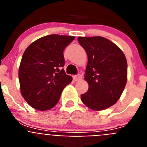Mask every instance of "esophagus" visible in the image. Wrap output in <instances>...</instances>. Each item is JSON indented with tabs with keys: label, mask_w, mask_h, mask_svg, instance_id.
<instances>
[{
	"label": "esophagus",
	"mask_w": 147,
	"mask_h": 147,
	"mask_svg": "<svg viewBox=\"0 0 147 147\" xmlns=\"http://www.w3.org/2000/svg\"><path fill=\"white\" fill-rule=\"evenodd\" d=\"M74 81H76V82H77V81H80V80H81L82 79V76L81 74H77V75H76V76H74Z\"/></svg>",
	"instance_id": "1"
}]
</instances>
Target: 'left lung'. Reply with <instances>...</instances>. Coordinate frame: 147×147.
I'll return each mask as SVG.
<instances>
[{"instance_id":"1","label":"left lung","mask_w":147,"mask_h":147,"mask_svg":"<svg viewBox=\"0 0 147 147\" xmlns=\"http://www.w3.org/2000/svg\"><path fill=\"white\" fill-rule=\"evenodd\" d=\"M88 55L85 80L88 90L81 100L93 110H103L117 102L127 80L125 55L115 43L105 37H79Z\"/></svg>"}]
</instances>
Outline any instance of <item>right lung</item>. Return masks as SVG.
<instances>
[{
	"mask_svg": "<svg viewBox=\"0 0 147 147\" xmlns=\"http://www.w3.org/2000/svg\"><path fill=\"white\" fill-rule=\"evenodd\" d=\"M75 37L51 34L30 44L19 67L20 93L33 108L47 110L59 102L60 95L72 77L65 74L63 51Z\"/></svg>",
	"mask_w": 147,
	"mask_h": 147,
	"instance_id": "add662e5",
	"label": "right lung"
}]
</instances>
